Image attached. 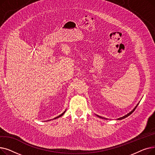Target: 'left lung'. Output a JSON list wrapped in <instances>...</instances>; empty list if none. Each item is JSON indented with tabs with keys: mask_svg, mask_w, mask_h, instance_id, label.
Masks as SVG:
<instances>
[{
	"mask_svg": "<svg viewBox=\"0 0 155 155\" xmlns=\"http://www.w3.org/2000/svg\"><path fill=\"white\" fill-rule=\"evenodd\" d=\"M140 103V102H139ZM139 103H138L136 105V107L131 111V112H129L128 114H127L126 115H125V116H123V117H119V118H118L117 119V120H121V119H124V118H126V117H128L129 115H131V114L134 112V110L136 109V108L137 107V106L138 105V104H139ZM97 117H100V118H101V119H106V118H104V117H101V116H98V115H96Z\"/></svg>",
	"mask_w": 155,
	"mask_h": 155,
	"instance_id": "1",
	"label": "left lung"
}]
</instances>
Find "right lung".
I'll list each match as a JSON object with an SVG mask.
<instances>
[{"label":"right lung","mask_w":155,"mask_h":155,"mask_svg":"<svg viewBox=\"0 0 155 155\" xmlns=\"http://www.w3.org/2000/svg\"><path fill=\"white\" fill-rule=\"evenodd\" d=\"M66 112V110H64V112H63V113L61 114H60V116H57V117H55V118H54L53 119H57V118H59V117H61V116H63V115L64 114V112Z\"/></svg>","instance_id":"add662e5"}]
</instances>
